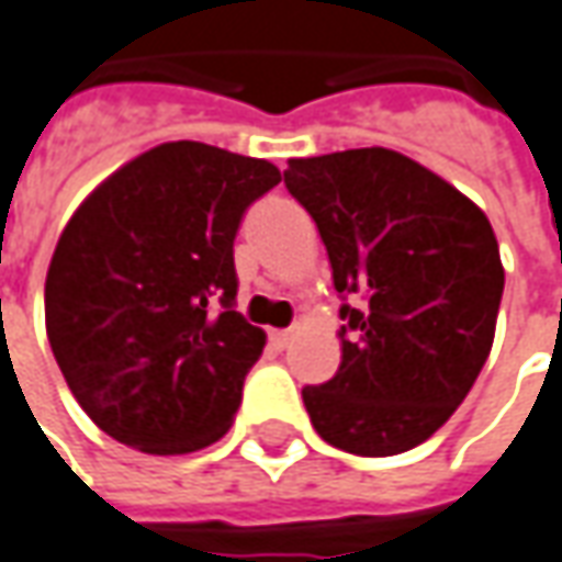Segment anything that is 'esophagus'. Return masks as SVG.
Listing matches in <instances>:
<instances>
[{"instance_id": "obj_1", "label": "esophagus", "mask_w": 562, "mask_h": 562, "mask_svg": "<svg viewBox=\"0 0 562 562\" xmlns=\"http://www.w3.org/2000/svg\"><path fill=\"white\" fill-rule=\"evenodd\" d=\"M272 342L278 346V349H288L290 330H272Z\"/></svg>"}]
</instances>
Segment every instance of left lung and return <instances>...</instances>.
<instances>
[{
  "instance_id": "1",
  "label": "left lung",
  "mask_w": 562,
  "mask_h": 562,
  "mask_svg": "<svg viewBox=\"0 0 562 562\" xmlns=\"http://www.w3.org/2000/svg\"><path fill=\"white\" fill-rule=\"evenodd\" d=\"M284 184L318 225L342 300L340 368L303 386L312 427L361 458L427 442L495 340L504 269L485 213L386 148L290 160Z\"/></svg>"
}]
</instances>
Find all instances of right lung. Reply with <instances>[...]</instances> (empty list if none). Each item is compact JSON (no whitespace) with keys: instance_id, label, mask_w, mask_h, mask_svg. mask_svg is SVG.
<instances>
[{"instance_id":"obj_1","label":"right lung","mask_w":562,"mask_h":562,"mask_svg":"<svg viewBox=\"0 0 562 562\" xmlns=\"http://www.w3.org/2000/svg\"><path fill=\"white\" fill-rule=\"evenodd\" d=\"M281 182L269 160L169 142L116 169L67 222L45 330L82 412L148 454L213 446L266 334L237 312L235 237Z\"/></svg>"}]
</instances>
